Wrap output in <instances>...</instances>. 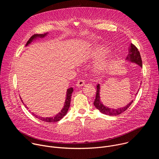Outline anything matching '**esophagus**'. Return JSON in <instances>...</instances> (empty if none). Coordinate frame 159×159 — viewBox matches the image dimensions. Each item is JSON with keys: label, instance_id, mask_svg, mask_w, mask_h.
Masks as SVG:
<instances>
[{"label": "esophagus", "instance_id": "obj_1", "mask_svg": "<svg viewBox=\"0 0 159 159\" xmlns=\"http://www.w3.org/2000/svg\"><path fill=\"white\" fill-rule=\"evenodd\" d=\"M84 84H85L84 80L80 79V80H79L77 81V84H76V86L78 87H80L83 86Z\"/></svg>", "mask_w": 159, "mask_h": 159}]
</instances>
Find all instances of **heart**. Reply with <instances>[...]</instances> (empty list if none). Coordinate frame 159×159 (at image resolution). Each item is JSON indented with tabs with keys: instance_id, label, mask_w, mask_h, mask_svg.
Wrapping results in <instances>:
<instances>
[{
	"instance_id": "1",
	"label": "heart",
	"mask_w": 159,
	"mask_h": 159,
	"mask_svg": "<svg viewBox=\"0 0 159 159\" xmlns=\"http://www.w3.org/2000/svg\"><path fill=\"white\" fill-rule=\"evenodd\" d=\"M110 54V50L106 47H96L93 48L89 53L90 58H99L94 64L96 70L98 72H102L106 71L109 66V63L105 57Z\"/></svg>"
}]
</instances>
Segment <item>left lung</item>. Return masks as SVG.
Wrapping results in <instances>:
<instances>
[{"instance_id":"left-lung-1","label":"left lung","mask_w":159,"mask_h":159,"mask_svg":"<svg viewBox=\"0 0 159 159\" xmlns=\"http://www.w3.org/2000/svg\"><path fill=\"white\" fill-rule=\"evenodd\" d=\"M128 50H129L128 54L127 55L126 60L128 62L137 64L142 68V61L140 53L139 51L138 50L137 48L136 47L134 44H133L131 43L130 44ZM140 85H141V84H140ZM139 89L138 90V91L137 92V93H136V94L139 93ZM100 90H101L100 84H98L97 85V92H96V99L94 102V105L95 106L96 109H98L101 112L103 113V114H104V115H109V116H118V115H120L121 113L125 111L129 107V106L132 104V102L133 101H131L127 105H126L125 107H120L118 109L109 107L107 106H104L102 104V102L101 101Z\"/></svg>"}]
</instances>
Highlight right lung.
<instances>
[{"mask_svg":"<svg viewBox=\"0 0 159 159\" xmlns=\"http://www.w3.org/2000/svg\"><path fill=\"white\" fill-rule=\"evenodd\" d=\"M48 33H45V34H34L33 36H32L31 37V38L28 41L26 44V47H28L30 44H31L32 42L36 41L39 38H43L45 36H47L48 35ZM74 91V89L72 87H70L69 89H68L66 90V98L65 100V102H64V106L63 107V108L61 109V110L60 111V112H59L58 114L53 117H42V116H37L35 115L34 113H33V115L36 117V118L44 121V122H48V123H55V122H57L58 121H60L61 119H62L66 115L69 111V107H70V101H71V96H72V94ZM20 99L21 98L20 97ZM22 103L24 104L23 101H22ZM26 107H28L26 106H25Z\"/></svg>","mask_w":159,"mask_h":159,"instance_id":"1","label":"right lung"}]
</instances>
